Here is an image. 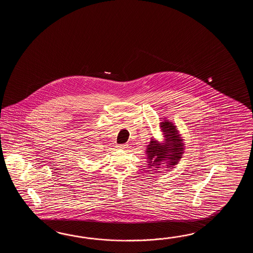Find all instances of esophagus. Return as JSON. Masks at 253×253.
I'll list each match as a JSON object with an SVG mask.
<instances>
[{"label":"esophagus","instance_id":"34e87169","mask_svg":"<svg viewBox=\"0 0 253 253\" xmlns=\"http://www.w3.org/2000/svg\"><path fill=\"white\" fill-rule=\"evenodd\" d=\"M119 149H126L127 148V145H118L117 146Z\"/></svg>","mask_w":253,"mask_h":253}]
</instances>
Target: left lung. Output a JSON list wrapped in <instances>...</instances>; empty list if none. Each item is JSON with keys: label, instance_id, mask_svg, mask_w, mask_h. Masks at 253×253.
I'll return each mask as SVG.
<instances>
[{"label": "left lung", "instance_id": "8db88e82", "mask_svg": "<svg viewBox=\"0 0 253 253\" xmlns=\"http://www.w3.org/2000/svg\"><path fill=\"white\" fill-rule=\"evenodd\" d=\"M161 124L167 143L161 145L156 140L151 139L146 149L147 163L150 168L152 167L159 168L161 162L166 160V158L170 160L167 163V167H172L178 164L183 152L182 139L175 126L168 121L162 122Z\"/></svg>", "mask_w": 253, "mask_h": 253}]
</instances>
